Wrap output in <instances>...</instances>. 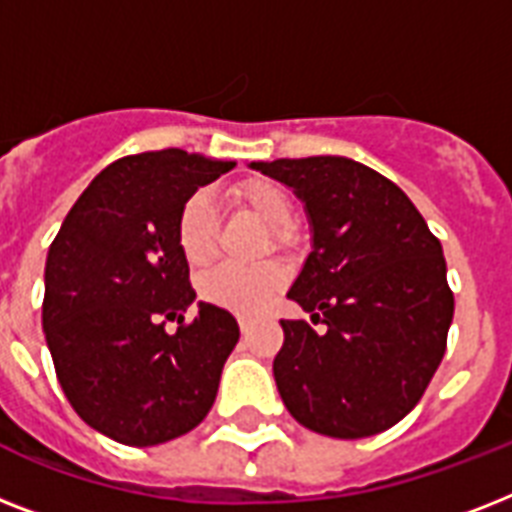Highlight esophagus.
Listing matches in <instances>:
<instances>
[{
	"label": "esophagus",
	"instance_id": "obj_1",
	"mask_svg": "<svg viewBox=\"0 0 512 512\" xmlns=\"http://www.w3.org/2000/svg\"><path fill=\"white\" fill-rule=\"evenodd\" d=\"M239 329H241V335H247L249 329H252V319H247V316H239Z\"/></svg>",
	"mask_w": 512,
	"mask_h": 512
}]
</instances>
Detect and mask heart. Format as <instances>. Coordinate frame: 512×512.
Returning <instances> with one entry per match:
<instances>
[{
  "label": "heart",
  "instance_id": "1",
  "mask_svg": "<svg viewBox=\"0 0 512 512\" xmlns=\"http://www.w3.org/2000/svg\"><path fill=\"white\" fill-rule=\"evenodd\" d=\"M231 201L271 228L273 247L287 249L292 244L287 228L292 225L295 207H292V196L279 183L265 180V177L241 180L231 188ZM175 239L180 255L191 268H201L212 260L217 241V217L212 199L204 191L188 196V201L180 207ZM281 284H284V276L279 265L273 263L255 265V268L217 265L199 279V295L209 305H217L223 311L252 316L271 303V297L279 292Z\"/></svg>",
  "mask_w": 512,
  "mask_h": 512
}]
</instances>
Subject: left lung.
Segmentation results:
<instances>
[{
  "mask_svg": "<svg viewBox=\"0 0 512 512\" xmlns=\"http://www.w3.org/2000/svg\"><path fill=\"white\" fill-rule=\"evenodd\" d=\"M305 204L313 249L287 292L313 324L281 321L273 358L300 425L364 438L404 420L433 380L452 327L441 241L409 196L345 156L252 162Z\"/></svg>",
  "mask_w": 512,
  "mask_h": 512,
  "instance_id": "1",
  "label": "left lung"
}]
</instances>
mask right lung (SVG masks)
<instances>
[{
  "instance_id": "right-lung-1",
  "label": "right lung",
  "mask_w": 512,
  "mask_h": 512,
  "mask_svg": "<svg viewBox=\"0 0 512 512\" xmlns=\"http://www.w3.org/2000/svg\"><path fill=\"white\" fill-rule=\"evenodd\" d=\"M231 167L180 148L124 156L84 188L50 244L42 327L55 374L74 412L119 444L172 441L215 404L239 324L209 303L185 321L196 292L175 225L188 196Z\"/></svg>"
}]
</instances>
